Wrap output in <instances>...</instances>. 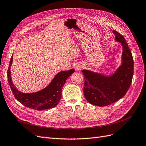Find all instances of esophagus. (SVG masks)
Returning <instances> with one entry per match:
<instances>
[{"instance_id": "1", "label": "esophagus", "mask_w": 146, "mask_h": 146, "mask_svg": "<svg viewBox=\"0 0 146 146\" xmlns=\"http://www.w3.org/2000/svg\"><path fill=\"white\" fill-rule=\"evenodd\" d=\"M76 68L77 69V70H80L81 68H82V66L81 65H77L76 66Z\"/></svg>"}]
</instances>
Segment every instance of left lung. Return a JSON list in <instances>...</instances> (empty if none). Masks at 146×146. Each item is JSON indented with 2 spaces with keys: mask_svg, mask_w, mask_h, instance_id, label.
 I'll return each instance as SVG.
<instances>
[{
  "mask_svg": "<svg viewBox=\"0 0 146 146\" xmlns=\"http://www.w3.org/2000/svg\"><path fill=\"white\" fill-rule=\"evenodd\" d=\"M115 40L123 47L122 64L113 75L105 76L100 74L83 70L85 78L84 96L94 105L105 107L121 99L127 93L133 75V59L125 39L121 34L113 31Z\"/></svg>",
  "mask_w": 146,
  "mask_h": 146,
  "instance_id": "left-lung-1",
  "label": "left lung"
}]
</instances>
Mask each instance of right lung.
<instances>
[{
	"instance_id": "1",
	"label": "right lung",
	"mask_w": 146,
	"mask_h": 146,
	"mask_svg": "<svg viewBox=\"0 0 146 146\" xmlns=\"http://www.w3.org/2000/svg\"><path fill=\"white\" fill-rule=\"evenodd\" d=\"M12 62L13 55L7 70V77L13 95L21 104L25 107L39 111L54 108L59 103L63 86L67 78L75 71L74 69H72L66 71L60 72L44 89L35 93H23L16 89L12 82L10 72Z\"/></svg>"
}]
</instances>
